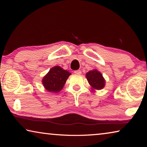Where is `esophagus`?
<instances>
[{"label": "esophagus", "mask_w": 147, "mask_h": 147, "mask_svg": "<svg viewBox=\"0 0 147 147\" xmlns=\"http://www.w3.org/2000/svg\"><path fill=\"white\" fill-rule=\"evenodd\" d=\"M74 73L76 74H82V71H81L80 70H76V71H74Z\"/></svg>", "instance_id": "34e87169"}]
</instances>
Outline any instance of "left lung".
<instances>
[{
  "label": "left lung",
  "instance_id": "8db88e82",
  "mask_svg": "<svg viewBox=\"0 0 147 147\" xmlns=\"http://www.w3.org/2000/svg\"><path fill=\"white\" fill-rule=\"evenodd\" d=\"M87 80L92 88L96 90H101L105 86V80L102 74L97 70H92L86 74Z\"/></svg>",
  "mask_w": 147,
  "mask_h": 147
}]
</instances>
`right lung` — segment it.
Masks as SVG:
<instances>
[{
    "label": "right lung",
    "instance_id": "right-lung-1",
    "mask_svg": "<svg viewBox=\"0 0 147 147\" xmlns=\"http://www.w3.org/2000/svg\"><path fill=\"white\" fill-rule=\"evenodd\" d=\"M70 74V73L60 66H55L51 68L43 78V85L49 92H58L63 88Z\"/></svg>",
    "mask_w": 147,
    "mask_h": 147
}]
</instances>
